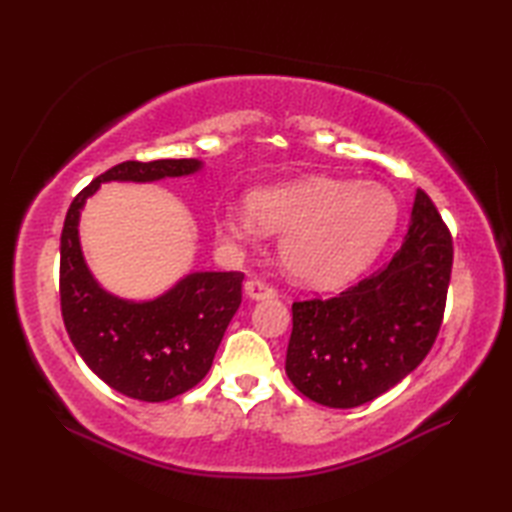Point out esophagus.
Returning a JSON list of instances; mask_svg holds the SVG:
<instances>
[{
  "label": "esophagus",
  "mask_w": 512,
  "mask_h": 512,
  "mask_svg": "<svg viewBox=\"0 0 512 512\" xmlns=\"http://www.w3.org/2000/svg\"><path fill=\"white\" fill-rule=\"evenodd\" d=\"M246 295L250 297V299H273V297H277V290L270 286V284H266L264 279H248L246 281Z\"/></svg>",
  "instance_id": "1"
}]
</instances>
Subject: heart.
I'll list each match as a JSON object with an SVG mask.
<instances>
[{
    "label": "heart",
    "mask_w": 512,
    "mask_h": 512,
    "mask_svg": "<svg viewBox=\"0 0 512 512\" xmlns=\"http://www.w3.org/2000/svg\"><path fill=\"white\" fill-rule=\"evenodd\" d=\"M246 209L226 206L215 231L231 246L281 233L279 257L301 284H343L372 262L398 222V200L376 180L310 176L248 193Z\"/></svg>",
    "instance_id": "heart-1"
}]
</instances>
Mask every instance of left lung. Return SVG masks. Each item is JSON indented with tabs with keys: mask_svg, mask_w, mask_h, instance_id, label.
<instances>
[{
	"mask_svg": "<svg viewBox=\"0 0 512 512\" xmlns=\"http://www.w3.org/2000/svg\"><path fill=\"white\" fill-rule=\"evenodd\" d=\"M453 237L418 189L398 253L336 297L292 303L286 374L303 396L350 409L385 394L436 343L447 306Z\"/></svg>",
	"mask_w": 512,
	"mask_h": 512,
	"instance_id": "8db88e82",
	"label": "left lung"
}]
</instances>
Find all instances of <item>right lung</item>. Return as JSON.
<instances>
[{"instance_id": "obj_1", "label": "right lung", "mask_w": 512, "mask_h": 512, "mask_svg": "<svg viewBox=\"0 0 512 512\" xmlns=\"http://www.w3.org/2000/svg\"><path fill=\"white\" fill-rule=\"evenodd\" d=\"M200 169L193 158L125 160L76 193L61 231L59 295L70 341L92 372L118 394L145 402L176 398L209 372L233 314L244 273H193L154 301L107 295L79 246V211L107 180L151 182Z\"/></svg>"}]
</instances>
